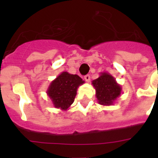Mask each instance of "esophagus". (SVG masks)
<instances>
[{
    "instance_id": "obj_1",
    "label": "esophagus",
    "mask_w": 158,
    "mask_h": 158,
    "mask_svg": "<svg viewBox=\"0 0 158 158\" xmlns=\"http://www.w3.org/2000/svg\"><path fill=\"white\" fill-rule=\"evenodd\" d=\"M85 81L86 82H89L90 81V75H89V74H87V75H85Z\"/></svg>"
}]
</instances>
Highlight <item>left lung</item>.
Instances as JSON below:
<instances>
[{
	"instance_id": "8db88e82",
	"label": "left lung",
	"mask_w": 158,
	"mask_h": 158,
	"mask_svg": "<svg viewBox=\"0 0 158 158\" xmlns=\"http://www.w3.org/2000/svg\"><path fill=\"white\" fill-rule=\"evenodd\" d=\"M96 90L98 104L104 106L112 105L122 93V87L115 77L106 72L100 73V77L92 81Z\"/></svg>"
}]
</instances>
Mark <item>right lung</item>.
<instances>
[{
    "instance_id": "1",
    "label": "right lung",
    "mask_w": 158,
    "mask_h": 158,
    "mask_svg": "<svg viewBox=\"0 0 158 158\" xmlns=\"http://www.w3.org/2000/svg\"><path fill=\"white\" fill-rule=\"evenodd\" d=\"M84 83L78 75L62 72L50 84L47 96L55 108L66 111L74 101L78 87Z\"/></svg>"
}]
</instances>
